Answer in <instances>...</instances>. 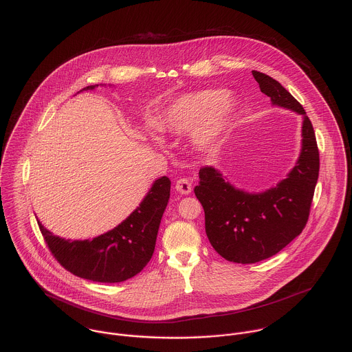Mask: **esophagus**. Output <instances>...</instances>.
Returning <instances> with one entry per match:
<instances>
[{
	"mask_svg": "<svg viewBox=\"0 0 352 352\" xmlns=\"http://www.w3.org/2000/svg\"><path fill=\"white\" fill-rule=\"evenodd\" d=\"M175 188H176L177 192H180V194H183V195H188V194H191V191H192L191 180L187 179V177H182V179H179V180L176 182Z\"/></svg>",
	"mask_w": 352,
	"mask_h": 352,
	"instance_id": "esophagus-1",
	"label": "esophagus"
}]
</instances>
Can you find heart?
<instances>
[{
    "mask_svg": "<svg viewBox=\"0 0 352 352\" xmlns=\"http://www.w3.org/2000/svg\"><path fill=\"white\" fill-rule=\"evenodd\" d=\"M234 112V101L222 91L206 89L173 101L164 112L162 130L191 131L197 129L198 142L211 145L226 127Z\"/></svg>",
    "mask_w": 352,
    "mask_h": 352,
    "instance_id": "1",
    "label": "heart"
}]
</instances>
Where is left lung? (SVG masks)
Instances as JSON below:
<instances>
[{
    "label": "left lung",
    "instance_id": "obj_1",
    "mask_svg": "<svg viewBox=\"0 0 352 352\" xmlns=\"http://www.w3.org/2000/svg\"><path fill=\"white\" fill-rule=\"evenodd\" d=\"M252 74L272 104L303 116L302 149L287 177L258 194L234 188L212 166L201 168L194 191L204 210L208 241L223 258L241 264L268 258L301 234L320 170L314 130L303 107L272 77Z\"/></svg>",
    "mask_w": 352,
    "mask_h": 352
}]
</instances>
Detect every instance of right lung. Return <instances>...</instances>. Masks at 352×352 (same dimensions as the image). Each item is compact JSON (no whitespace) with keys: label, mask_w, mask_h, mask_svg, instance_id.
<instances>
[{"label":"right lung","mask_w":352,"mask_h":352,"mask_svg":"<svg viewBox=\"0 0 352 352\" xmlns=\"http://www.w3.org/2000/svg\"><path fill=\"white\" fill-rule=\"evenodd\" d=\"M169 195L170 180L166 176L157 179L144 201L120 225L94 240H65L38 223L49 250L65 270L82 279L118 283L133 278L151 261Z\"/></svg>","instance_id":"add662e5"}]
</instances>
